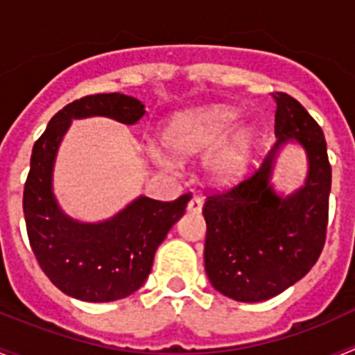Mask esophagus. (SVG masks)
Listing matches in <instances>:
<instances>
[{
  "label": "esophagus",
  "instance_id": "34e87169",
  "mask_svg": "<svg viewBox=\"0 0 355 355\" xmlns=\"http://www.w3.org/2000/svg\"><path fill=\"white\" fill-rule=\"evenodd\" d=\"M202 206H205V200H202V197L193 196L192 199H190V202H188L187 209L190 213H200L202 211Z\"/></svg>",
  "mask_w": 355,
  "mask_h": 355
}]
</instances>
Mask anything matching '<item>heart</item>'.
Here are the masks:
<instances>
[{"mask_svg":"<svg viewBox=\"0 0 355 355\" xmlns=\"http://www.w3.org/2000/svg\"><path fill=\"white\" fill-rule=\"evenodd\" d=\"M236 112L229 106H202L181 112L163 130V144L178 158L205 153L202 167L215 183H231L240 178L250 162L254 133L249 128H234ZM155 158L171 167L174 159L163 150Z\"/></svg>","mask_w":355,"mask_h":355,"instance_id":"b5f03b06","label":"heart"}]
</instances>
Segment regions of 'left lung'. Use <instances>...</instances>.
<instances>
[{
    "mask_svg": "<svg viewBox=\"0 0 355 355\" xmlns=\"http://www.w3.org/2000/svg\"><path fill=\"white\" fill-rule=\"evenodd\" d=\"M277 103V142L261 167L206 199L205 266L216 291L238 302L268 300L304 277L325 245L331 163L322 128L297 99L272 94ZM295 139L310 163L306 183L281 198L270 184L275 156Z\"/></svg>",
    "mask_w": 355,
    "mask_h": 355,
    "instance_id": "obj_1",
    "label": "left lung"
}]
</instances>
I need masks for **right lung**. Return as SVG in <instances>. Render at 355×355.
<instances>
[{"label":"right lung","mask_w":355,"mask_h":355,"mask_svg":"<svg viewBox=\"0 0 355 355\" xmlns=\"http://www.w3.org/2000/svg\"><path fill=\"white\" fill-rule=\"evenodd\" d=\"M144 114L142 103L124 94L85 96L64 106L33 146L23 196L31 250L49 281L78 300L112 302L139 290L153 268L156 249L192 197L184 193L162 202L140 196L97 224L74 220L56 202L53 165L72 119L103 115L135 124Z\"/></svg>","instance_id":"obj_1"}]
</instances>
